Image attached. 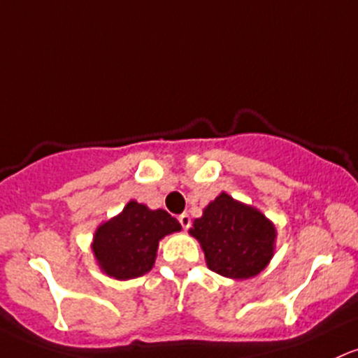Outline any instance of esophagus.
I'll return each instance as SVG.
<instances>
[{
	"label": "esophagus",
	"instance_id": "obj_1",
	"mask_svg": "<svg viewBox=\"0 0 358 358\" xmlns=\"http://www.w3.org/2000/svg\"><path fill=\"white\" fill-rule=\"evenodd\" d=\"M178 221H180V224H182L183 229H188V227H190V215H188L187 212H185V214L180 215Z\"/></svg>",
	"mask_w": 358,
	"mask_h": 358
}]
</instances>
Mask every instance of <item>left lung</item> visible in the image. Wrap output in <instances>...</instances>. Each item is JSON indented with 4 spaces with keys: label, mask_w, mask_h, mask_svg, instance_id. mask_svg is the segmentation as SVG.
<instances>
[{
    "label": "left lung",
    "mask_w": 358,
    "mask_h": 358,
    "mask_svg": "<svg viewBox=\"0 0 358 358\" xmlns=\"http://www.w3.org/2000/svg\"><path fill=\"white\" fill-rule=\"evenodd\" d=\"M212 272L233 280L257 277L275 255L277 227L257 207L221 192L188 229Z\"/></svg>",
    "instance_id": "obj_1"
}]
</instances>
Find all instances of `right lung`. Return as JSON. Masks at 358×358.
Returning <instances> with one entry per match:
<instances>
[{"label":"right lung","mask_w":358,"mask_h":358,"mask_svg":"<svg viewBox=\"0 0 358 358\" xmlns=\"http://www.w3.org/2000/svg\"><path fill=\"white\" fill-rule=\"evenodd\" d=\"M180 231L182 224L166 210H152L129 200L122 212L95 229L93 257L105 275L115 280H131L155 266L161 239Z\"/></svg>","instance_id":"add662e5"}]
</instances>
